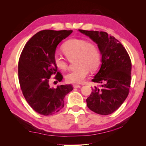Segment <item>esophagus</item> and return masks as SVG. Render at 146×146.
<instances>
[{
    "mask_svg": "<svg viewBox=\"0 0 146 146\" xmlns=\"http://www.w3.org/2000/svg\"><path fill=\"white\" fill-rule=\"evenodd\" d=\"M73 87L74 88H81V86L79 85H77V84H74Z\"/></svg>",
    "mask_w": 146,
    "mask_h": 146,
    "instance_id": "esophagus-1",
    "label": "esophagus"
}]
</instances>
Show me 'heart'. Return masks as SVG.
Segmentation results:
<instances>
[{
    "label": "heart",
    "mask_w": 146,
    "mask_h": 146,
    "mask_svg": "<svg viewBox=\"0 0 146 146\" xmlns=\"http://www.w3.org/2000/svg\"><path fill=\"white\" fill-rule=\"evenodd\" d=\"M62 50L69 60L76 58L77 68L66 74V80L70 83H82L85 80L90 70L98 69L100 63V52L95 44L86 39L73 38L66 41L62 46ZM54 62L61 70L68 69V63L63 56L56 54Z\"/></svg>",
    "instance_id": "obj_1"
}]
</instances>
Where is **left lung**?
Here are the masks:
<instances>
[{"mask_svg":"<svg viewBox=\"0 0 146 146\" xmlns=\"http://www.w3.org/2000/svg\"><path fill=\"white\" fill-rule=\"evenodd\" d=\"M98 44L101 66L92 81L100 87L92 88L86 100L91 111L108 115L117 110L129 93L131 63L125 48L117 39L105 32L78 30Z\"/></svg>","mask_w":146,"mask_h":146,"instance_id":"obj_1","label":"left lung"}]
</instances>
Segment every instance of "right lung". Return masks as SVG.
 <instances>
[{
    "label": "right lung",
    "instance_id": "right-lung-1",
    "mask_svg": "<svg viewBox=\"0 0 146 146\" xmlns=\"http://www.w3.org/2000/svg\"><path fill=\"white\" fill-rule=\"evenodd\" d=\"M72 32V30L40 31L30 39L21 54L18 76L22 91L30 107L42 115L49 116L60 111L64 107L66 95L73 90L70 85L54 88L48 83L54 74H56V80H62L54 56L58 44Z\"/></svg>",
    "mask_w": 146,
    "mask_h": 146
}]
</instances>
